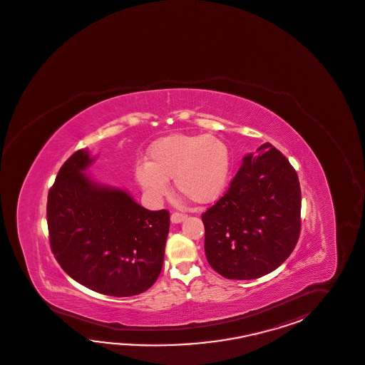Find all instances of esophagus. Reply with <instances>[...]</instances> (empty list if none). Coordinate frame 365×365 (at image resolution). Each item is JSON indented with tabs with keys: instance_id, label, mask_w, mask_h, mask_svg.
<instances>
[{
	"instance_id": "34e87169",
	"label": "esophagus",
	"mask_w": 365,
	"mask_h": 365,
	"mask_svg": "<svg viewBox=\"0 0 365 365\" xmlns=\"http://www.w3.org/2000/svg\"><path fill=\"white\" fill-rule=\"evenodd\" d=\"M186 217V214H182V212H173V214H171V222L178 224V222H183Z\"/></svg>"
}]
</instances>
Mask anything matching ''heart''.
<instances>
[{"label": "heart", "mask_w": 365, "mask_h": 365, "mask_svg": "<svg viewBox=\"0 0 365 365\" xmlns=\"http://www.w3.org/2000/svg\"><path fill=\"white\" fill-rule=\"evenodd\" d=\"M231 173V151L210 134H171L154 143L146 163L135 166V179L158 200L169 194V179L179 194L196 205H210L224 194Z\"/></svg>", "instance_id": "1"}]
</instances>
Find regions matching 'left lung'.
Listing matches in <instances>:
<instances>
[{
    "mask_svg": "<svg viewBox=\"0 0 365 365\" xmlns=\"http://www.w3.org/2000/svg\"><path fill=\"white\" fill-rule=\"evenodd\" d=\"M301 186L284 154L264 143L244 157L225 194L210 207L205 257L228 279L265 276L292 255L301 233Z\"/></svg>",
    "mask_w": 365,
    "mask_h": 365,
    "instance_id": "obj_1",
    "label": "left lung"
}]
</instances>
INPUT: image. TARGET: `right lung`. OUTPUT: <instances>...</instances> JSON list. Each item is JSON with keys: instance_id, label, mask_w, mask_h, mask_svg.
<instances>
[{"instance_id": "obj_1", "label": "right lung", "mask_w": 365, "mask_h": 365, "mask_svg": "<svg viewBox=\"0 0 365 365\" xmlns=\"http://www.w3.org/2000/svg\"><path fill=\"white\" fill-rule=\"evenodd\" d=\"M92 160L78 150L63 163L47 196L50 247L76 282L110 297L146 292L162 270L168 210L149 211L123 190L84 175Z\"/></svg>"}]
</instances>
